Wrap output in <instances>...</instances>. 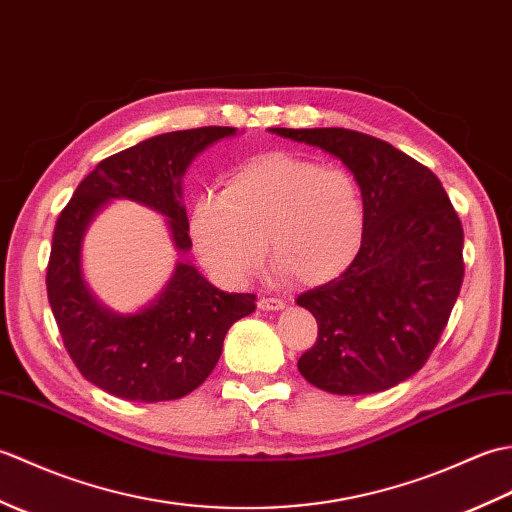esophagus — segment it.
I'll use <instances>...</instances> for the list:
<instances>
[{"label": "esophagus", "instance_id": "34e87169", "mask_svg": "<svg viewBox=\"0 0 512 512\" xmlns=\"http://www.w3.org/2000/svg\"><path fill=\"white\" fill-rule=\"evenodd\" d=\"M257 306H259V310H264V312H273V310L284 308L286 303H284V299H277V297H262L257 301Z\"/></svg>", "mask_w": 512, "mask_h": 512}]
</instances>
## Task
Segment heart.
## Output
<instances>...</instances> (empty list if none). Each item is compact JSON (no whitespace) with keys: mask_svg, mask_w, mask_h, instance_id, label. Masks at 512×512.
<instances>
[{"mask_svg":"<svg viewBox=\"0 0 512 512\" xmlns=\"http://www.w3.org/2000/svg\"><path fill=\"white\" fill-rule=\"evenodd\" d=\"M191 237L204 266L226 284L255 277L270 255L299 284L341 277L361 250L365 204L343 169L268 151L228 173L224 191L193 204Z\"/></svg>","mask_w":512,"mask_h":512,"instance_id":"b5f03b06","label":"heart"}]
</instances>
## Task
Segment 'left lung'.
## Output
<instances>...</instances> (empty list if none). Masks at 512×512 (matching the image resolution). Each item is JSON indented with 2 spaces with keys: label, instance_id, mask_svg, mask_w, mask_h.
Here are the masks:
<instances>
[{
  "label": "left lung",
  "instance_id": "left-lung-1",
  "mask_svg": "<svg viewBox=\"0 0 512 512\" xmlns=\"http://www.w3.org/2000/svg\"><path fill=\"white\" fill-rule=\"evenodd\" d=\"M354 173L365 237L341 277L299 295L319 336L301 376L330 394H376L413 376L436 350L464 279V231L436 173L354 129L273 127Z\"/></svg>",
  "mask_w": 512,
  "mask_h": 512
}]
</instances>
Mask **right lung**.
<instances>
[{"instance_id":"1","label":"right lung","mask_w":512,"mask_h":512,"mask_svg":"<svg viewBox=\"0 0 512 512\" xmlns=\"http://www.w3.org/2000/svg\"><path fill=\"white\" fill-rule=\"evenodd\" d=\"M235 127L169 132L101 160L76 187L54 226L48 301L65 350L92 385L125 400H176L200 387L220 361L228 328L255 310V295L211 286L180 262L165 292L136 314L101 306L81 275V239L107 200L123 198L169 217L180 253L191 248L180 178L202 149Z\"/></svg>"}]
</instances>
